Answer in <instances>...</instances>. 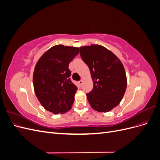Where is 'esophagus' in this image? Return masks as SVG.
<instances>
[{"instance_id": "34e87169", "label": "esophagus", "mask_w": 160, "mask_h": 160, "mask_svg": "<svg viewBox=\"0 0 160 160\" xmlns=\"http://www.w3.org/2000/svg\"><path fill=\"white\" fill-rule=\"evenodd\" d=\"M83 80H80V81L78 82V83H79V84L80 85H81L82 84H83Z\"/></svg>"}]
</instances>
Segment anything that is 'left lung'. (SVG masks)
<instances>
[{"mask_svg":"<svg viewBox=\"0 0 160 160\" xmlns=\"http://www.w3.org/2000/svg\"><path fill=\"white\" fill-rule=\"evenodd\" d=\"M82 59L89 67L93 88L87 97L91 107L108 112L118 106L127 88L124 67L118 57L99 45L79 48Z\"/></svg>","mask_w":160,"mask_h":160,"instance_id":"8db88e82","label":"left lung"}]
</instances>
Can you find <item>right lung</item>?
<instances>
[{
	"label": "right lung",
	"instance_id": "obj_1",
	"mask_svg": "<svg viewBox=\"0 0 160 160\" xmlns=\"http://www.w3.org/2000/svg\"><path fill=\"white\" fill-rule=\"evenodd\" d=\"M79 52L77 47L55 45L37 62L32 78L34 90L42 107L50 112L62 114L71 109L77 88L69 78V64Z\"/></svg>",
	"mask_w": 160,
	"mask_h": 160
}]
</instances>
